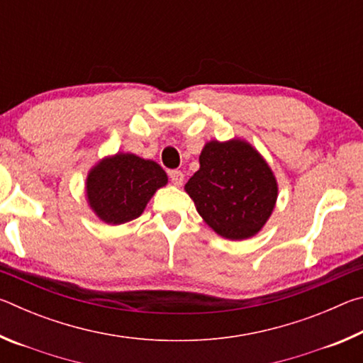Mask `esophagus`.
Segmentation results:
<instances>
[{"label":"esophagus","mask_w":363,"mask_h":363,"mask_svg":"<svg viewBox=\"0 0 363 363\" xmlns=\"http://www.w3.org/2000/svg\"><path fill=\"white\" fill-rule=\"evenodd\" d=\"M169 179H171V182L174 184V186H181V184L184 182V174L181 173L179 169H173L169 173Z\"/></svg>","instance_id":"34e87169"}]
</instances>
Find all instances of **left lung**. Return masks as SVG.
I'll list each match as a JSON object with an SVG mask.
<instances>
[{"label":"left lung","mask_w":363,"mask_h":363,"mask_svg":"<svg viewBox=\"0 0 363 363\" xmlns=\"http://www.w3.org/2000/svg\"><path fill=\"white\" fill-rule=\"evenodd\" d=\"M200 169L186 184L196 211L227 240H247L272 214L279 184L266 160L243 139L210 140L200 153Z\"/></svg>","instance_id":"1"}]
</instances>
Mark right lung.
I'll return each instance as SVG.
<instances>
[{
	"mask_svg": "<svg viewBox=\"0 0 363 363\" xmlns=\"http://www.w3.org/2000/svg\"><path fill=\"white\" fill-rule=\"evenodd\" d=\"M168 176L153 160L118 152L97 162L86 177V200L102 223L120 225L139 218Z\"/></svg>",
	"mask_w": 363,
	"mask_h": 363,
	"instance_id": "add662e5",
	"label": "right lung"
}]
</instances>
